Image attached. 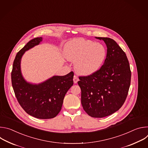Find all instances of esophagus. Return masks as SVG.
Here are the masks:
<instances>
[{"mask_svg": "<svg viewBox=\"0 0 148 148\" xmlns=\"http://www.w3.org/2000/svg\"><path fill=\"white\" fill-rule=\"evenodd\" d=\"M78 80H79V79H78V78L76 76V75H74V78H73V81H74V82L75 83V84H76L78 81Z\"/></svg>", "mask_w": 148, "mask_h": 148, "instance_id": "1", "label": "esophagus"}]
</instances>
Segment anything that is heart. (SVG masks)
Instances as JSON below:
<instances>
[{"mask_svg":"<svg viewBox=\"0 0 148 148\" xmlns=\"http://www.w3.org/2000/svg\"><path fill=\"white\" fill-rule=\"evenodd\" d=\"M106 54L102 45L84 38L74 39L64 48L66 58L75 62L76 73L84 76L96 73L102 65Z\"/></svg>","mask_w":148,"mask_h":148,"instance_id":"1","label":"heart"}]
</instances>
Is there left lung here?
<instances>
[{
  "label": "left lung",
  "instance_id": "left-lung-1",
  "mask_svg": "<svg viewBox=\"0 0 148 148\" xmlns=\"http://www.w3.org/2000/svg\"><path fill=\"white\" fill-rule=\"evenodd\" d=\"M102 40L107 47L103 65L94 74L79 76L84 110L94 118L107 116L119 110L127 97L131 79L130 63L125 53L112 38Z\"/></svg>",
  "mask_w": 148,
  "mask_h": 148
}]
</instances>
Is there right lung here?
<instances>
[{
	"label": "right lung",
	"instance_id": "right-lung-1",
	"mask_svg": "<svg viewBox=\"0 0 148 148\" xmlns=\"http://www.w3.org/2000/svg\"><path fill=\"white\" fill-rule=\"evenodd\" d=\"M41 41V37L31 40L17 53L11 73L12 84L17 100L26 112L36 118L50 119L61 111L65 95L73 85L74 73L53 76L38 85L27 82L21 74V58L26 51Z\"/></svg>",
	"mask_w": 148,
	"mask_h": 148
}]
</instances>
